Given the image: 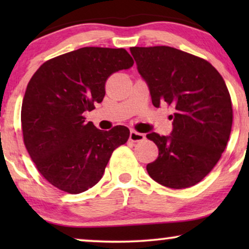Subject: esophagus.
<instances>
[{"instance_id": "1", "label": "esophagus", "mask_w": 249, "mask_h": 249, "mask_svg": "<svg viewBox=\"0 0 249 249\" xmlns=\"http://www.w3.org/2000/svg\"><path fill=\"white\" fill-rule=\"evenodd\" d=\"M129 139H130L131 142H142L145 139V136L144 134H141V132L131 130L130 135H129Z\"/></svg>"}]
</instances>
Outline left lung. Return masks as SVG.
<instances>
[{"label": "left lung", "instance_id": "left-lung-1", "mask_svg": "<svg viewBox=\"0 0 249 249\" xmlns=\"http://www.w3.org/2000/svg\"><path fill=\"white\" fill-rule=\"evenodd\" d=\"M137 70L147 84L155 107L168 104L169 136L146 137L159 148L148 163L149 177L173 189L188 188L205 178L229 141L232 105L223 78L207 61L170 46L130 47Z\"/></svg>", "mask_w": 249, "mask_h": 249}]
</instances>
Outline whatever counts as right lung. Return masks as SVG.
<instances>
[{"instance_id": "right-lung-1", "label": "right lung", "mask_w": 249, "mask_h": 249, "mask_svg": "<svg viewBox=\"0 0 249 249\" xmlns=\"http://www.w3.org/2000/svg\"><path fill=\"white\" fill-rule=\"evenodd\" d=\"M132 64L124 49L83 47L46 61L34 73L22 101L23 142L51 185L86 192L103 177L114 149L127 142V127L101 130L84 113L103 101L108 76Z\"/></svg>"}]
</instances>
